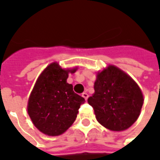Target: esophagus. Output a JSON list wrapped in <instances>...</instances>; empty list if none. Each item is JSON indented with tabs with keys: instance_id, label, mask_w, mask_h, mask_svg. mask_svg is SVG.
<instances>
[{
	"instance_id": "34e87169",
	"label": "esophagus",
	"mask_w": 160,
	"mask_h": 160,
	"mask_svg": "<svg viewBox=\"0 0 160 160\" xmlns=\"http://www.w3.org/2000/svg\"><path fill=\"white\" fill-rule=\"evenodd\" d=\"M82 97H83L84 98H85V100H87V98H88V97H89V96H88V94H87V93H86V92H83V93H82Z\"/></svg>"
}]
</instances>
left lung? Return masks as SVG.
Returning <instances> with one entry per match:
<instances>
[{
  "label": "left lung",
  "instance_id": "1",
  "mask_svg": "<svg viewBox=\"0 0 160 160\" xmlns=\"http://www.w3.org/2000/svg\"><path fill=\"white\" fill-rule=\"evenodd\" d=\"M94 93L88 98L96 119L105 128L122 131L140 115L144 98L140 86L125 71L108 65L97 73Z\"/></svg>",
  "mask_w": 160,
  "mask_h": 160
}]
</instances>
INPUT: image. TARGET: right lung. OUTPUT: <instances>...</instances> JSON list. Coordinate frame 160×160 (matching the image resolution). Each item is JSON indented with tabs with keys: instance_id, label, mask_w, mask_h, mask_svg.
I'll return each instance as SVG.
<instances>
[{
	"instance_id": "obj_1",
	"label": "right lung",
	"mask_w": 160,
	"mask_h": 160,
	"mask_svg": "<svg viewBox=\"0 0 160 160\" xmlns=\"http://www.w3.org/2000/svg\"><path fill=\"white\" fill-rule=\"evenodd\" d=\"M78 67L62 68L53 62L44 68L29 95L27 111L32 123L49 137L64 133L73 125L85 99L74 93L67 82L68 74Z\"/></svg>"
}]
</instances>
